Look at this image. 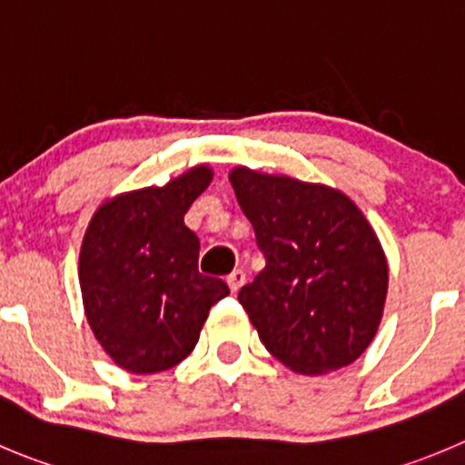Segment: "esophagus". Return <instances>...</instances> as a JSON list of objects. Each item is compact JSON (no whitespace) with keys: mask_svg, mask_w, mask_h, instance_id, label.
<instances>
[{"mask_svg":"<svg viewBox=\"0 0 465 465\" xmlns=\"http://www.w3.org/2000/svg\"><path fill=\"white\" fill-rule=\"evenodd\" d=\"M244 282H246V273L242 272V269H235V272L228 276V285H230V290H232V292H240Z\"/></svg>","mask_w":465,"mask_h":465,"instance_id":"esophagus-1","label":"esophagus"}]
</instances>
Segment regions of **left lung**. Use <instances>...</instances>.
<instances>
[{
  "label": "left lung",
  "instance_id": "obj_1",
  "mask_svg": "<svg viewBox=\"0 0 465 465\" xmlns=\"http://www.w3.org/2000/svg\"><path fill=\"white\" fill-rule=\"evenodd\" d=\"M267 267L240 303L273 358L299 374L347 368L377 335L388 294V260L377 232L340 189L230 171Z\"/></svg>",
  "mask_w": 465,
  "mask_h": 465
}]
</instances>
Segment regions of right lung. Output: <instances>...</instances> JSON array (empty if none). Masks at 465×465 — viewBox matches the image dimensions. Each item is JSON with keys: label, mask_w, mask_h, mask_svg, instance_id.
Segmentation results:
<instances>
[{"label": "right lung", "mask_w": 465, "mask_h": 465, "mask_svg": "<svg viewBox=\"0 0 465 465\" xmlns=\"http://www.w3.org/2000/svg\"><path fill=\"white\" fill-rule=\"evenodd\" d=\"M214 171L198 163L163 187L100 203L79 251L88 326L109 358L132 374L175 368L201 338L210 308L230 294L198 272L201 242L184 225Z\"/></svg>", "instance_id": "add662e5"}]
</instances>
